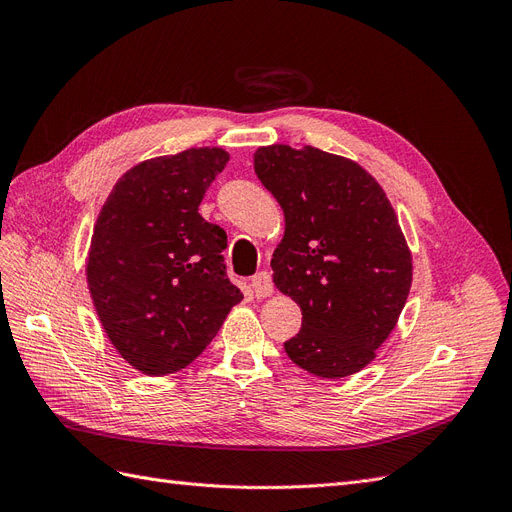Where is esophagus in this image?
Returning a JSON list of instances; mask_svg holds the SVG:
<instances>
[{
    "label": "esophagus",
    "mask_w": 512,
    "mask_h": 512,
    "mask_svg": "<svg viewBox=\"0 0 512 512\" xmlns=\"http://www.w3.org/2000/svg\"><path fill=\"white\" fill-rule=\"evenodd\" d=\"M251 288L255 292L257 299H267L272 297L274 294V282H272V276L267 272H259L251 278Z\"/></svg>",
    "instance_id": "1"
}]
</instances>
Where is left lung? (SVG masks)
<instances>
[{
    "instance_id": "obj_1",
    "label": "left lung",
    "mask_w": 512,
    "mask_h": 512,
    "mask_svg": "<svg viewBox=\"0 0 512 512\" xmlns=\"http://www.w3.org/2000/svg\"><path fill=\"white\" fill-rule=\"evenodd\" d=\"M253 166L284 211L274 284L303 311L286 355L317 378H348L378 357L411 290L394 207L357 161L311 145L259 147Z\"/></svg>"
}]
</instances>
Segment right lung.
<instances>
[{"mask_svg":"<svg viewBox=\"0 0 512 512\" xmlns=\"http://www.w3.org/2000/svg\"><path fill=\"white\" fill-rule=\"evenodd\" d=\"M228 159L222 147L145 159L97 215L85 265L91 301L120 357L145 375L193 363L242 301L226 276V232L199 213Z\"/></svg>","mask_w":512,"mask_h":512,"instance_id":"right-lung-1","label":"right lung"}]
</instances>
